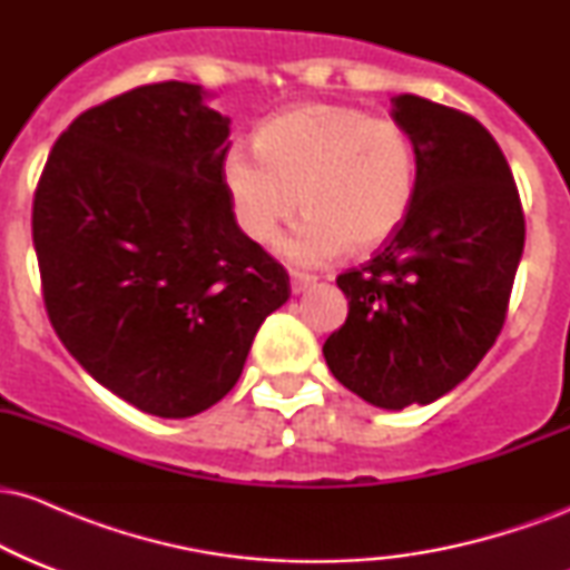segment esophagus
Returning a JSON list of instances; mask_svg holds the SVG:
<instances>
[{
  "instance_id": "obj_1",
  "label": "esophagus",
  "mask_w": 570,
  "mask_h": 570,
  "mask_svg": "<svg viewBox=\"0 0 570 570\" xmlns=\"http://www.w3.org/2000/svg\"><path fill=\"white\" fill-rule=\"evenodd\" d=\"M316 284V276H307V273H292V294H303L305 289Z\"/></svg>"
}]
</instances>
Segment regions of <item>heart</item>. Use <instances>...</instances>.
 <instances>
[{
	"mask_svg": "<svg viewBox=\"0 0 570 570\" xmlns=\"http://www.w3.org/2000/svg\"><path fill=\"white\" fill-rule=\"evenodd\" d=\"M257 155L235 147L222 181L235 219L254 244H273L303 206L284 244L297 265H324L356 248L385 244L407 219L417 189L410 134L343 104H299L254 136Z\"/></svg>",
	"mask_w": 570,
	"mask_h": 570,
	"instance_id": "1",
	"label": "heart"
}]
</instances>
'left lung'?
<instances>
[{"label":"left lung","mask_w":570,"mask_h":570,"mask_svg":"<svg viewBox=\"0 0 570 570\" xmlns=\"http://www.w3.org/2000/svg\"><path fill=\"white\" fill-rule=\"evenodd\" d=\"M391 104L415 144V200L367 265L337 276L348 318L324 358L364 402L404 410L453 391L495 343L525 217L501 147L474 117L412 94Z\"/></svg>","instance_id":"1"}]
</instances>
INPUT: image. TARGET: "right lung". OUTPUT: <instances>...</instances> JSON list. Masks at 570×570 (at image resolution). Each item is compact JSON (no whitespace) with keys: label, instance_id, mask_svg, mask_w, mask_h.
Listing matches in <instances>:
<instances>
[{"label":"right lung","instance_id":"add662e5","mask_svg":"<svg viewBox=\"0 0 570 570\" xmlns=\"http://www.w3.org/2000/svg\"><path fill=\"white\" fill-rule=\"evenodd\" d=\"M227 136L200 85H141L77 117L39 176L31 233L50 324L94 381L149 415L217 404L292 294L235 222Z\"/></svg>","mask_w":570,"mask_h":570}]
</instances>
